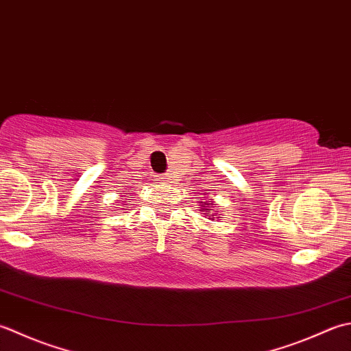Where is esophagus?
<instances>
[{
	"label": "esophagus",
	"instance_id": "esophagus-1",
	"mask_svg": "<svg viewBox=\"0 0 351 351\" xmlns=\"http://www.w3.org/2000/svg\"><path fill=\"white\" fill-rule=\"evenodd\" d=\"M160 178H162V177H160ZM162 182H168V180H167V178H162Z\"/></svg>",
	"mask_w": 351,
	"mask_h": 351
}]
</instances>
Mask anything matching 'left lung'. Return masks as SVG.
<instances>
[{"mask_svg":"<svg viewBox=\"0 0 351 351\" xmlns=\"http://www.w3.org/2000/svg\"><path fill=\"white\" fill-rule=\"evenodd\" d=\"M212 204H213L212 199H210V202H204V204H202V212H207L206 217H209V219H213L215 217L219 218L218 213H212V212H210L209 207H212Z\"/></svg>","mask_w":351,"mask_h":351,"instance_id":"left-lung-1","label":"left lung"}]
</instances>
